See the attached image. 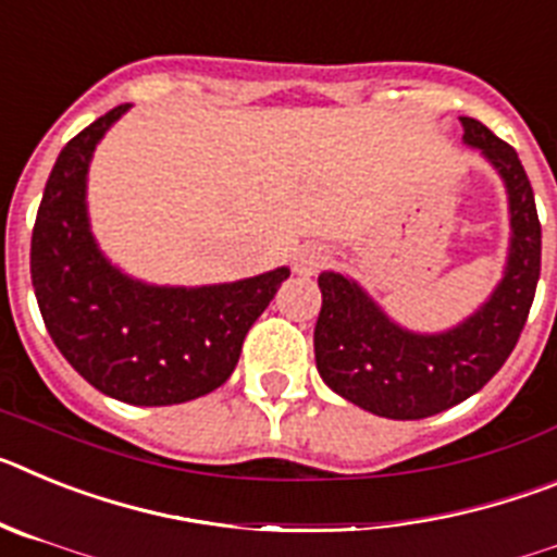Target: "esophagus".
I'll return each mask as SVG.
<instances>
[{
    "label": "esophagus",
    "instance_id": "obj_1",
    "mask_svg": "<svg viewBox=\"0 0 557 557\" xmlns=\"http://www.w3.org/2000/svg\"><path fill=\"white\" fill-rule=\"evenodd\" d=\"M329 259H332V256H329V250L323 248V245H304V248H298V253H295L293 268L295 273L312 275L321 268H326Z\"/></svg>",
    "mask_w": 557,
    "mask_h": 557
}]
</instances>
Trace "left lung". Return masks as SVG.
<instances>
[{"label": "left lung", "mask_w": 557, "mask_h": 557, "mask_svg": "<svg viewBox=\"0 0 557 557\" xmlns=\"http://www.w3.org/2000/svg\"><path fill=\"white\" fill-rule=\"evenodd\" d=\"M462 141L485 156L508 189L510 248L491 298L455 329L418 334L391 321L346 275H318L323 307L314 326L321 379L351 405L396 421H416L460 405L505 366L528 323L541 275V223L533 186L508 141L460 116Z\"/></svg>", "instance_id": "1"}]
</instances>
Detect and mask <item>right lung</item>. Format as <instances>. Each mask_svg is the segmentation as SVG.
<instances>
[{"mask_svg":"<svg viewBox=\"0 0 557 557\" xmlns=\"http://www.w3.org/2000/svg\"><path fill=\"white\" fill-rule=\"evenodd\" d=\"M131 106H116L58 156L38 206L29 273L47 332L88 385L125 405L166 407L218 391L287 268L209 287L136 282L97 248L86 211L88 161Z\"/></svg>","mask_w":557,"mask_h":557,"instance_id":"1","label":"right lung"}]
</instances>
